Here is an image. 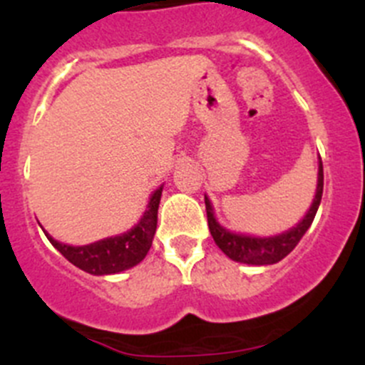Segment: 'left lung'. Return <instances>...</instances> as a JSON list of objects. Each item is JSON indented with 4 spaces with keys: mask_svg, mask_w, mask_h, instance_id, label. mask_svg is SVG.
Listing matches in <instances>:
<instances>
[{
    "mask_svg": "<svg viewBox=\"0 0 365 365\" xmlns=\"http://www.w3.org/2000/svg\"><path fill=\"white\" fill-rule=\"evenodd\" d=\"M322 194H323V164L319 159V171H318V187H316V196L312 201L311 208L305 213L302 222L297 224V227L286 231V233L277 235V237L270 238H254V237H244V235L230 233L224 230L213 217V208L210 205L208 197H205L206 205V217H208V227L212 233L213 240L219 245V249L231 257L233 261L238 263H247V264H274L281 261L282 257L288 256L293 249L297 247L298 242L309 230V226L314 220L318 206L322 203Z\"/></svg>",
    "mask_w": 365,
    "mask_h": 365,
    "instance_id": "obj_1",
    "label": "left lung"
}]
</instances>
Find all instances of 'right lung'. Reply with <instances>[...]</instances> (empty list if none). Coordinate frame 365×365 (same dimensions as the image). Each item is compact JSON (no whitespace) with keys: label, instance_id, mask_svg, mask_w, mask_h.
<instances>
[{"label":"right lung","instance_id":"obj_1","mask_svg":"<svg viewBox=\"0 0 365 365\" xmlns=\"http://www.w3.org/2000/svg\"><path fill=\"white\" fill-rule=\"evenodd\" d=\"M160 196L162 187H159L150 197L148 210L139 220L138 226L128 233L120 235V237L106 238V240L83 245V247H70V245L60 244L47 233L46 237L70 263L76 264L81 270L93 275L118 274V272L132 268L139 261L145 259L150 247H152L153 235L157 230V210H159Z\"/></svg>","mask_w":365,"mask_h":365}]
</instances>
